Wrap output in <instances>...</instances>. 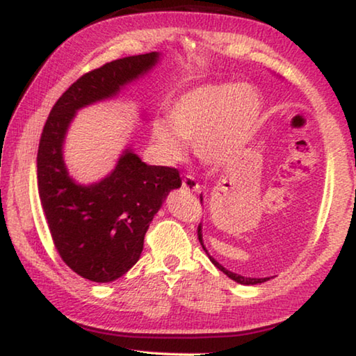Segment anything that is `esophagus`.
Returning a JSON list of instances; mask_svg holds the SVG:
<instances>
[{
    "label": "esophagus",
    "mask_w": 356,
    "mask_h": 356,
    "mask_svg": "<svg viewBox=\"0 0 356 356\" xmlns=\"http://www.w3.org/2000/svg\"><path fill=\"white\" fill-rule=\"evenodd\" d=\"M182 186H184V190L191 191V193H196L201 190V185L197 184V180L193 176H185L182 179Z\"/></svg>",
    "instance_id": "obj_1"
}]
</instances>
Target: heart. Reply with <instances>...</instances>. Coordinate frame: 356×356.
I'll use <instances>...</instances> for the list:
<instances>
[{"label":"heart","instance_id":"heart-1","mask_svg":"<svg viewBox=\"0 0 356 356\" xmlns=\"http://www.w3.org/2000/svg\"><path fill=\"white\" fill-rule=\"evenodd\" d=\"M262 99L250 84H201L172 102L168 122L150 127L154 146L168 163L182 160L186 143H195L204 165L220 168L243 152L261 124Z\"/></svg>","mask_w":356,"mask_h":356}]
</instances>
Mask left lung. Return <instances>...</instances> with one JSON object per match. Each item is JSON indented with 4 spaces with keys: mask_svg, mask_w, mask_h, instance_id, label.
I'll list each match as a JSON object with an SVG mask.
<instances>
[{
    "mask_svg": "<svg viewBox=\"0 0 356 356\" xmlns=\"http://www.w3.org/2000/svg\"><path fill=\"white\" fill-rule=\"evenodd\" d=\"M201 201H202V196H201ZM197 238H200V242H201V245H202V250L207 252L209 259H210V261H212V264L215 265V267H216V268H220L222 273L227 275L229 278L234 280L236 282H238V284H243V286H254V284H262V282H265V281H268V280H270V278H246V276H242V275L234 273V272H229L227 268L222 267V265H221L218 261H215V259L209 254L207 248H206V246H204V240H202V226H201V225L197 226Z\"/></svg>",
    "mask_w": 356,
    "mask_h": 356,
    "instance_id": "left-lung-1",
    "label": "left lung"
}]
</instances>
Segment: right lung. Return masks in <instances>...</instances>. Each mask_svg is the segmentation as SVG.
Masks as SVG:
<instances>
[{
	"label": "right lung",
	"mask_w": 356,
	"mask_h": 356,
	"mask_svg": "<svg viewBox=\"0 0 356 356\" xmlns=\"http://www.w3.org/2000/svg\"><path fill=\"white\" fill-rule=\"evenodd\" d=\"M159 59L160 53L152 51L84 74L58 99L42 131L38 150L42 209L59 256L84 280L110 282L134 267L154 215L182 180L174 168L146 165L127 147L108 176L81 185L65 166V135L78 110L116 97Z\"/></svg>",
	"instance_id": "right-lung-1"
}]
</instances>
